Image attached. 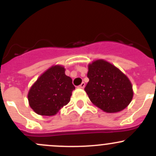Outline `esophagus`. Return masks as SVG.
Returning <instances> with one entry per match:
<instances>
[{
	"label": "esophagus",
	"mask_w": 156,
	"mask_h": 156,
	"mask_svg": "<svg viewBox=\"0 0 156 156\" xmlns=\"http://www.w3.org/2000/svg\"><path fill=\"white\" fill-rule=\"evenodd\" d=\"M84 87H85V83L82 82L81 84H80L79 86H78V88H81V89H83V88H84Z\"/></svg>",
	"instance_id": "obj_1"
}]
</instances>
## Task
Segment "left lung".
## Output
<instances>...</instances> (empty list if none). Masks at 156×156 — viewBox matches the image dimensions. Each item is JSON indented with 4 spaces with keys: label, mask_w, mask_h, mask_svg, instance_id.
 <instances>
[{
    "label": "left lung",
    "mask_w": 156,
    "mask_h": 156,
    "mask_svg": "<svg viewBox=\"0 0 156 156\" xmlns=\"http://www.w3.org/2000/svg\"><path fill=\"white\" fill-rule=\"evenodd\" d=\"M86 91L90 101L106 112H117L129 105L133 98L130 81L119 69L100 59L88 66Z\"/></svg>",
    "instance_id": "8db88e82"
}]
</instances>
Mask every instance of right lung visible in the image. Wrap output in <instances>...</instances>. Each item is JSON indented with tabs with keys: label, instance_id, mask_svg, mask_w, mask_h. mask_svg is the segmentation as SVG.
I'll return each mask as SVG.
<instances>
[{
	"label": "right lung",
	"instance_id": "right-lung-1",
	"mask_svg": "<svg viewBox=\"0 0 156 156\" xmlns=\"http://www.w3.org/2000/svg\"><path fill=\"white\" fill-rule=\"evenodd\" d=\"M75 89L65 69L55 66L41 75L30 89L28 99L31 108L41 115H54L70 101Z\"/></svg>",
	"mask_w": 156,
	"mask_h": 156
}]
</instances>
